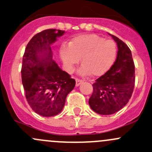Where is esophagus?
I'll return each instance as SVG.
<instances>
[{
	"instance_id": "1",
	"label": "esophagus",
	"mask_w": 152,
	"mask_h": 152,
	"mask_svg": "<svg viewBox=\"0 0 152 152\" xmlns=\"http://www.w3.org/2000/svg\"><path fill=\"white\" fill-rule=\"evenodd\" d=\"M83 82V81L81 80V79H76V87H78V86H79L81 83Z\"/></svg>"
}]
</instances>
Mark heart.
Listing matches in <instances>:
<instances>
[{"instance_id":"1","label":"heart","mask_w":152,"mask_h":152,"mask_svg":"<svg viewBox=\"0 0 152 152\" xmlns=\"http://www.w3.org/2000/svg\"><path fill=\"white\" fill-rule=\"evenodd\" d=\"M116 55V43L96 34L76 36L68 47L63 46L60 49V57L68 71H71L81 59L83 65L79 73L82 76L103 75L112 66Z\"/></svg>"}]
</instances>
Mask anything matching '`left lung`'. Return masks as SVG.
Masks as SVG:
<instances>
[{"label": "left lung", "instance_id": "obj_1", "mask_svg": "<svg viewBox=\"0 0 152 152\" xmlns=\"http://www.w3.org/2000/svg\"><path fill=\"white\" fill-rule=\"evenodd\" d=\"M116 41L117 56L114 65L92 84L89 99L91 108L97 114L110 115L122 109L132 96L135 87V65L132 53L122 40L109 34Z\"/></svg>", "mask_w": 152, "mask_h": 152}]
</instances>
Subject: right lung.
<instances>
[{
	"instance_id": "right-lung-1",
	"label": "right lung",
	"mask_w": 152,
	"mask_h": 152,
	"mask_svg": "<svg viewBox=\"0 0 152 152\" xmlns=\"http://www.w3.org/2000/svg\"><path fill=\"white\" fill-rule=\"evenodd\" d=\"M64 30L47 29L35 35L25 48L21 70L25 97L32 109L45 117L60 114L76 81L52 60L51 45Z\"/></svg>"
}]
</instances>
